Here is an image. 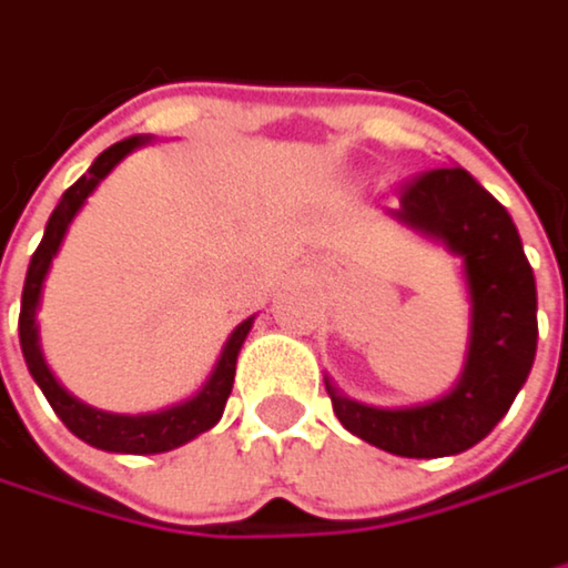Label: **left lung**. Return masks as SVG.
<instances>
[{
	"mask_svg": "<svg viewBox=\"0 0 568 568\" xmlns=\"http://www.w3.org/2000/svg\"><path fill=\"white\" fill-rule=\"evenodd\" d=\"M387 214L463 261L469 337L456 384L426 404L371 407L324 377L337 420L394 456L436 459L476 446L506 417L536 361V277L509 211L459 164L433 168Z\"/></svg>",
	"mask_w": 568,
	"mask_h": 568,
	"instance_id": "obj_1",
	"label": "left lung"
}]
</instances>
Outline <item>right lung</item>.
<instances>
[{
	"mask_svg": "<svg viewBox=\"0 0 568 568\" xmlns=\"http://www.w3.org/2000/svg\"><path fill=\"white\" fill-rule=\"evenodd\" d=\"M148 142H151L148 135H132L125 142L105 148L92 161V168L62 194V201L55 204V211L45 224L42 244L36 247V254L29 261V274H26V287H22L19 344H22V357H26L32 381L39 384V390L45 394V400L52 404V410L59 414L62 424L69 426L79 439H85L89 446H99L109 453H168V449L184 446L187 439L201 436L204 429L217 424L224 414V404L231 397V387H234L237 354H241V347L251 334V324H254V317H247L231 331L211 377L201 384V390L194 397L171 404L164 410H154V414H109V410L89 407L79 397H72L55 381V374L49 371L45 354H42V341H39V307H42V287L49 277V267H52V261H55V254L69 234V224L75 221V214L82 211L89 194L112 174V168L119 161H125L135 148Z\"/></svg>",
	"mask_w": 568,
	"mask_h": 568,
	"instance_id": "1",
	"label": "right lung"
}]
</instances>
